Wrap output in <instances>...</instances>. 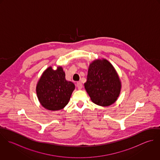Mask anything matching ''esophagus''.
Instances as JSON below:
<instances>
[{"instance_id": "obj_1", "label": "esophagus", "mask_w": 160, "mask_h": 160, "mask_svg": "<svg viewBox=\"0 0 160 160\" xmlns=\"http://www.w3.org/2000/svg\"><path fill=\"white\" fill-rule=\"evenodd\" d=\"M76 85L78 89H81L82 88V84L81 83V82H78Z\"/></svg>"}]
</instances>
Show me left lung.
<instances>
[{"mask_svg":"<svg viewBox=\"0 0 160 160\" xmlns=\"http://www.w3.org/2000/svg\"><path fill=\"white\" fill-rule=\"evenodd\" d=\"M84 88L92 102L108 107L117 100L121 89L119 77L107 60L97 59L90 63Z\"/></svg>","mask_w":160,"mask_h":160,"instance_id":"1","label":"left lung"}]
</instances>
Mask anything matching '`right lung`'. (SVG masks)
Segmentation results:
<instances>
[{"label":"right lung","mask_w":160,"mask_h":160,"mask_svg":"<svg viewBox=\"0 0 160 160\" xmlns=\"http://www.w3.org/2000/svg\"><path fill=\"white\" fill-rule=\"evenodd\" d=\"M75 89L74 84L65 79V72L59 66L49 67L43 72L36 86V93L41 105L47 110L57 111L68 103Z\"/></svg>","instance_id":"1"}]
</instances>
